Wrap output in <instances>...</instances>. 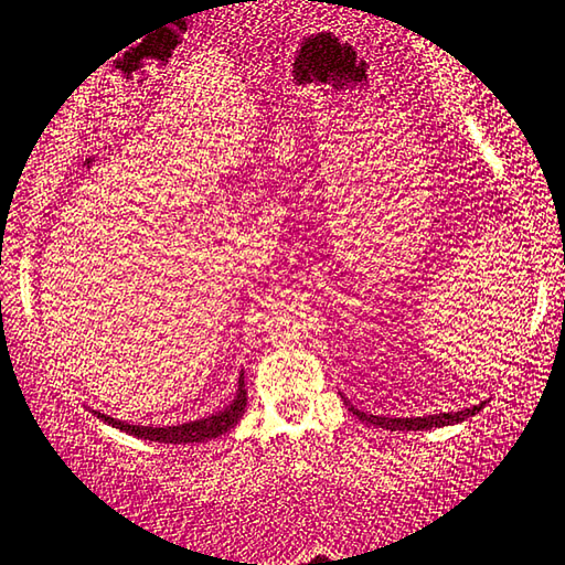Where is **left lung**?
<instances>
[{
  "instance_id": "8db88e82",
  "label": "left lung",
  "mask_w": 565,
  "mask_h": 565,
  "mask_svg": "<svg viewBox=\"0 0 565 565\" xmlns=\"http://www.w3.org/2000/svg\"><path fill=\"white\" fill-rule=\"evenodd\" d=\"M341 398H343V404L349 406V412L359 416L361 422L371 424V427L392 429V431H424V429H434V427H449V424H459V422L470 419V416H475L484 404H488V402H480L462 412H445V414L439 412V414H429V416H376V414L355 409V406L343 394H341Z\"/></svg>"
}]
</instances>
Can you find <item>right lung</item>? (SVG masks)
I'll return each mask as SVG.
<instances>
[{
    "label": "right lung",
    "instance_id": "right-lung-1",
    "mask_svg": "<svg viewBox=\"0 0 565 565\" xmlns=\"http://www.w3.org/2000/svg\"><path fill=\"white\" fill-rule=\"evenodd\" d=\"M88 409H90V406H88ZM245 409H247L245 373H239L237 394H234L232 402L216 414L204 416V419L171 424V427H143V424H131V422L116 419V416H108V414H103L98 409H90V412L98 416L100 422H106L108 427H116V429L131 434V437H138V439L167 441V445H194V441H206V439L222 437L224 431H230L234 424L242 419Z\"/></svg>",
    "mask_w": 565,
    "mask_h": 565
}]
</instances>
